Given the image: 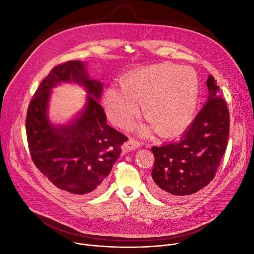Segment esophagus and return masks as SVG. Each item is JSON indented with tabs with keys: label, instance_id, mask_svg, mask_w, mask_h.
Wrapping results in <instances>:
<instances>
[{
	"label": "esophagus",
	"instance_id": "1",
	"mask_svg": "<svg viewBox=\"0 0 254 254\" xmlns=\"http://www.w3.org/2000/svg\"><path fill=\"white\" fill-rule=\"evenodd\" d=\"M140 147V143L134 139H129L124 144V149L126 151H131V150H136L137 148Z\"/></svg>",
	"mask_w": 254,
	"mask_h": 254
}]
</instances>
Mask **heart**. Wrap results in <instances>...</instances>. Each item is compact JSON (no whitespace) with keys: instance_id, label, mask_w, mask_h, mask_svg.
I'll return each instance as SVG.
<instances>
[{"instance_id":"obj_1","label":"heart","mask_w":254,"mask_h":254,"mask_svg":"<svg viewBox=\"0 0 254 254\" xmlns=\"http://www.w3.org/2000/svg\"><path fill=\"white\" fill-rule=\"evenodd\" d=\"M198 100V76L192 68L158 64L125 75L120 88L110 86L106 90L103 103L111 122L123 128L134 122L142 103L149 124L140 127L141 134L157 129L162 137L171 138L190 126Z\"/></svg>"}]
</instances>
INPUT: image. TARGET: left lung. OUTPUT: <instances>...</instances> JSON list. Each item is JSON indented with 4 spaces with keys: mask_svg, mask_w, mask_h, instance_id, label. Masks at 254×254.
<instances>
[{
    "mask_svg": "<svg viewBox=\"0 0 254 254\" xmlns=\"http://www.w3.org/2000/svg\"><path fill=\"white\" fill-rule=\"evenodd\" d=\"M208 99L180 140L153 146L152 191L172 199L195 193L214 178L225 152L230 113L214 77L207 79Z\"/></svg>",
    "mask_w": 254,
    "mask_h": 254,
    "instance_id": "8db88e82",
    "label": "left lung"
}]
</instances>
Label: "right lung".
Segmentation results:
<instances>
[{
	"instance_id": "right-lung-1",
	"label": "right lung",
	"mask_w": 254,
	"mask_h": 254,
	"mask_svg": "<svg viewBox=\"0 0 254 254\" xmlns=\"http://www.w3.org/2000/svg\"><path fill=\"white\" fill-rule=\"evenodd\" d=\"M74 83L88 93L85 109L65 125L52 123L48 109L51 89ZM103 83L88 74L85 62L57 65L32 99L26 114V137L33 162L58 189L74 194L95 193L104 186L127 141L107 125L99 104Z\"/></svg>"
}]
</instances>
